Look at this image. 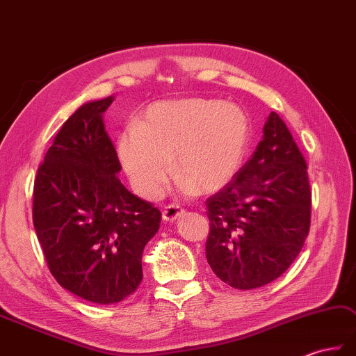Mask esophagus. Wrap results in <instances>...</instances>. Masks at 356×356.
<instances>
[{
    "label": "esophagus",
    "mask_w": 356,
    "mask_h": 356,
    "mask_svg": "<svg viewBox=\"0 0 356 356\" xmlns=\"http://www.w3.org/2000/svg\"><path fill=\"white\" fill-rule=\"evenodd\" d=\"M184 215V210L179 207V205L175 204H170L168 207H164L163 210V219L165 222H175L178 218H181Z\"/></svg>",
    "instance_id": "esophagus-1"
}]
</instances>
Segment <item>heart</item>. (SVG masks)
Segmentation results:
<instances>
[{
  "label": "heart",
  "mask_w": 356,
  "mask_h": 356,
  "mask_svg": "<svg viewBox=\"0 0 356 356\" xmlns=\"http://www.w3.org/2000/svg\"><path fill=\"white\" fill-rule=\"evenodd\" d=\"M250 141L242 108L216 99L158 102L120 132L117 155L137 193L155 200L164 191L175 155L184 191L213 193L239 170Z\"/></svg>",
  "instance_id": "heart-1"
}]
</instances>
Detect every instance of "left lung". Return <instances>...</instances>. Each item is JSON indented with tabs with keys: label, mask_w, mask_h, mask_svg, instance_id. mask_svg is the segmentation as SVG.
<instances>
[{
	"label": "left lung",
	"mask_w": 356,
	"mask_h": 356,
	"mask_svg": "<svg viewBox=\"0 0 356 356\" xmlns=\"http://www.w3.org/2000/svg\"><path fill=\"white\" fill-rule=\"evenodd\" d=\"M307 165L282 118L271 113L262 141L224 188L207 200V262L236 289L268 285L294 262L309 233Z\"/></svg>",
	"instance_id": "obj_1"
}]
</instances>
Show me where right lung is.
Instances as JSON below:
<instances>
[{
	"label": "right lung",
	"instance_id": "add662e5",
	"mask_svg": "<svg viewBox=\"0 0 356 356\" xmlns=\"http://www.w3.org/2000/svg\"><path fill=\"white\" fill-rule=\"evenodd\" d=\"M109 96L86 102L62 124L39 165L33 225L53 277L91 303L129 297L143 279L141 256L161 213L126 188L105 131Z\"/></svg>",
	"mask_w": 356,
	"mask_h": 356
}]
</instances>
